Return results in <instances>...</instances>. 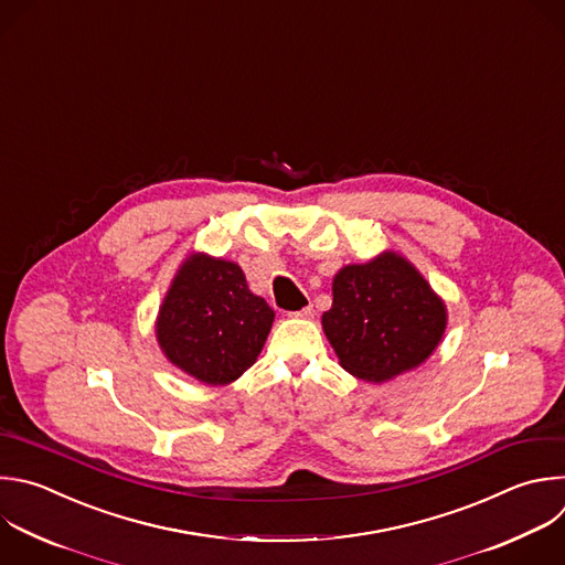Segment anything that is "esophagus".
Returning a JSON list of instances; mask_svg holds the SVG:
<instances>
[{"instance_id": "obj_1", "label": "esophagus", "mask_w": 565, "mask_h": 565, "mask_svg": "<svg viewBox=\"0 0 565 565\" xmlns=\"http://www.w3.org/2000/svg\"><path fill=\"white\" fill-rule=\"evenodd\" d=\"M292 317H301V319H310V317H315V308L312 306H306V308H301V310H297V312H290Z\"/></svg>"}]
</instances>
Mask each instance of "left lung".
<instances>
[{"instance_id": "1", "label": "left lung", "mask_w": 565, "mask_h": 565, "mask_svg": "<svg viewBox=\"0 0 565 565\" xmlns=\"http://www.w3.org/2000/svg\"><path fill=\"white\" fill-rule=\"evenodd\" d=\"M339 363L363 382H386L426 361L446 330V306L395 253L345 266L321 317Z\"/></svg>"}]
</instances>
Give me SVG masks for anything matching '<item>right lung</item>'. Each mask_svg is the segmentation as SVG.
<instances>
[{"label":"right lung","instance_id":"right-lung-1","mask_svg":"<svg viewBox=\"0 0 565 565\" xmlns=\"http://www.w3.org/2000/svg\"><path fill=\"white\" fill-rule=\"evenodd\" d=\"M275 312L233 262L193 255L159 308L157 341L195 380L224 386L257 361Z\"/></svg>","mask_w":565,"mask_h":565}]
</instances>
